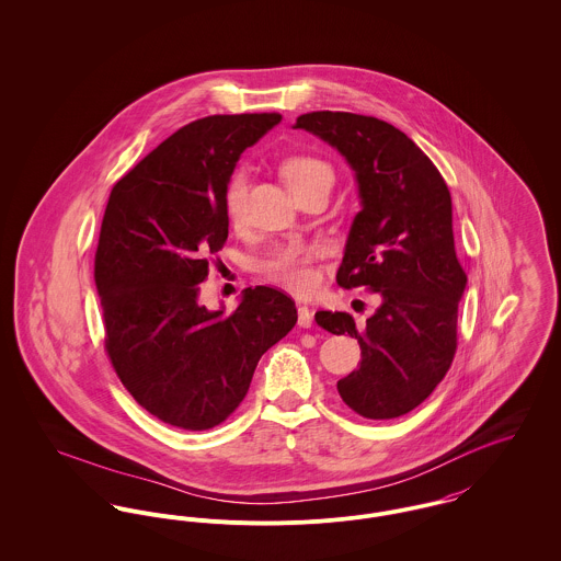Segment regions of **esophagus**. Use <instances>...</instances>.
<instances>
[{"label": "esophagus", "mask_w": 561, "mask_h": 561, "mask_svg": "<svg viewBox=\"0 0 561 561\" xmlns=\"http://www.w3.org/2000/svg\"><path fill=\"white\" fill-rule=\"evenodd\" d=\"M298 325L308 330L312 325V310L308 306H299L298 308Z\"/></svg>", "instance_id": "34e87169"}]
</instances>
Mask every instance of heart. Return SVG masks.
Masks as SVG:
<instances>
[{"label": "heart", "instance_id": "1", "mask_svg": "<svg viewBox=\"0 0 561 561\" xmlns=\"http://www.w3.org/2000/svg\"><path fill=\"white\" fill-rule=\"evenodd\" d=\"M280 174L296 197L319 181H334L332 168L323 159L312 154L287 157L280 163ZM247 188H249L247 170L236 168L227 176L224 191L225 215L231 224H240L244 217ZM321 255H323L321 244L289 242L272 249L257 267L265 280L294 294H310L319 283V274L314 265L321 260Z\"/></svg>", "mask_w": 561, "mask_h": 561}]
</instances>
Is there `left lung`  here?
Here are the masks:
<instances>
[{
  "mask_svg": "<svg viewBox=\"0 0 561 561\" xmlns=\"http://www.w3.org/2000/svg\"><path fill=\"white\" fill-rule=\"evenodd\" d=\"M296 127L336 147L357 174V213L336 283L364 287L380 306L364 325L348 312L314 321L357 337L362 362L337 393L366 419L416 409L445 378L457 351V306L468 276L457 260L447 183L432 159L387 121L353 113L301 114Z\"/></svg>",
  "mask_w": 561,
  "mask_h": 561,
  "instance_id": "left-lung-1",
  "label": "left lung"
}]
</instances>
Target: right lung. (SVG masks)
I'll return each mask as SVG.
<instances>
[{
	"instance_id": "right-lung-1",
	"label": "right lung",
	"mask_w": 561,
	"mask_h": 561,
	"mask_svg": "<svg viewBox=\"0 0 561 561\" xmlns=\"http://www.w3.org/2000/svg\"><path fill=\"white\" fill-rule=\"evenodd\" d=\"M278 113L213 114L174 131L111 191L95 251L104 348L134 400L159 421L210 430L240 407L263 353L298 321L260 285L236 310L197 301L227 242V176Z\"/></svg>"
}]
</instances>
